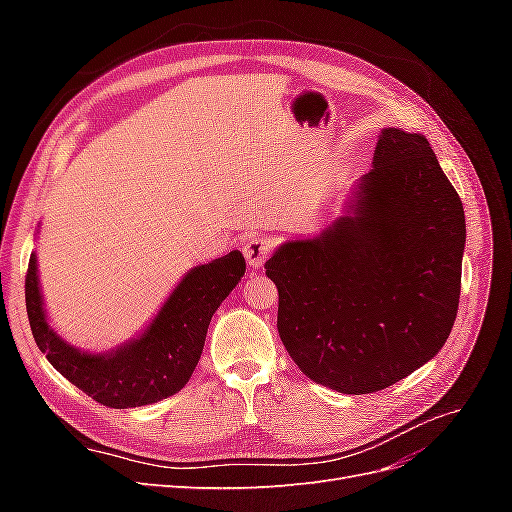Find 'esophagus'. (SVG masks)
I'll return each instance as SVG.
<instances>
[{
  "instance_id": "obj_1",
  "label": "esophagus",
  "mask_w": 512,
  "mask_h": 512,
  "mask_svg": "<svg viewBox=\"0 0 512 512\" xmlns=\"http://www.w3.org/2000/svg\"><path fill=\"white\" fill-rule=\"evenodd\" d=\"M271 241L262 239V237H252L243 243V256L247 260V265L252 269H260L265 265L269 254H271Z\"/></svg>"
}]
</instances>
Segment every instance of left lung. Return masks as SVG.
<instances>
[{"instance_id":"left-lung-1","label":"left lung","mask_w":512,"mask_h":512,"mask_svg":"<svg viewBox=\"0 0 512 512\" xmlns=\"http://www.w3.org/2000/svg\"><path fill=\"white\" fill-rule=\"evenodd\" d=\"M463 250V205L427 138L384 128L342 218L265 265L292 361L346 395L410 376L451 335Z\"/></svg>"}]
</instances>
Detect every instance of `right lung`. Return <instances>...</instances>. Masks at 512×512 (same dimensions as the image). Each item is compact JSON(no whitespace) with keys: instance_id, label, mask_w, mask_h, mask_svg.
Returning <instances> with one entry per match:
<instances>
[{"instance_id":"right-lung-1","label":"right lung","mask_w":512,"mask_h":512,"mask_svg":"<svg viewBox=\"0 0 512 512\" xmlns=\"http://www.w3.org/2000/svg\"><path fill=\"white\" fill-rule=\"evenodd\" d=\"M245 273L239 250L198 265L183 275L147 329L106 352L70 346L46 318L38 258L29 256L25 305L38 348L49 363L98 404L138 408L179 393L203 354L209 322Z\"/></svg>"}]
</instances>
